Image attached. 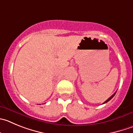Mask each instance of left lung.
<instances>
[{"label":"left lung","mask_w":133,"mask_h":133,"mask_svg":"<svg viewBox=\"0 0 133 133\" xmlns=\"http://www.w3.org/2000/svg\"><path fill=\"white\" fill-rule=\"evenodd\" d=\"M116 92H115V93H114V94H113V95H112V96H111V97H110V98H108V99H107V101H105V102H104V103H103V104H104V103H107V102H108V101H110V100H111V99H112V98H113V97H114V95H116Z\"/></svg>","instance_id":"left-lung-1"}]
</instances>
